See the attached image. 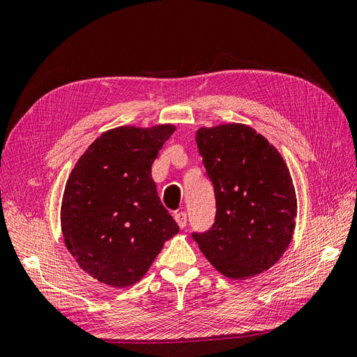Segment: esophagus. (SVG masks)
<instances>
[{"label":"esophagus","mask_w":357,"mask_h":357,"mask_svg":"<svg viewBox=\"0 0 357 357\" xmlns=\"http://www.w3.org/2000/svg\"><path fill=\"white\" fill-rule=\"evenodd\" d=\"M174 219H176V222H177V225L180 226V228L183 229L186 226V223H188V214L185 213V211H180V213H176L174 214Z\"/></svg>","instance_id":"34e87169"}]
</instances>
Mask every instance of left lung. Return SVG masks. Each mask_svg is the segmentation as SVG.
I'll list each match as a JSON object with an SVG mask.
<instances>
[{"label": "left lung", "mask_w": 357, "mask_h": 357, "mask_svg": "<svg viewBox=\"0 0 357 357\" xmlns=\"http://www.w3.org/2000/svg\"><path fill=\"white\" fill-rule=\"evenodd\" d=\"M197 144L215 197V220L192 234L220 274L244 280L271 268L290 244L295 188L284 159L253 128H199Z\"/></svg>", "instance_id": "1"}]
</instances>
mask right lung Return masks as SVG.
Returning a JSON list of instances; mask_svg holds the SVG:
<instances>
[{
  "label": "right lung",
  "instance_id": "1",
  "mask_svg": "<svg viewBox=\"0 0 357 357\" xmlns=\"http://www.w3.org/2000/svg\"><path fill=\"white\" fill-rule=\"evenodd\" d=\"M174 131L169 123L110 129L88 147L67 180L63 241L83 271L107 286L139 282L178 232L152 178V164Z\"/></svg>",
  "mask_w": 357,
  "mask_h": 357
}]
</instances>
